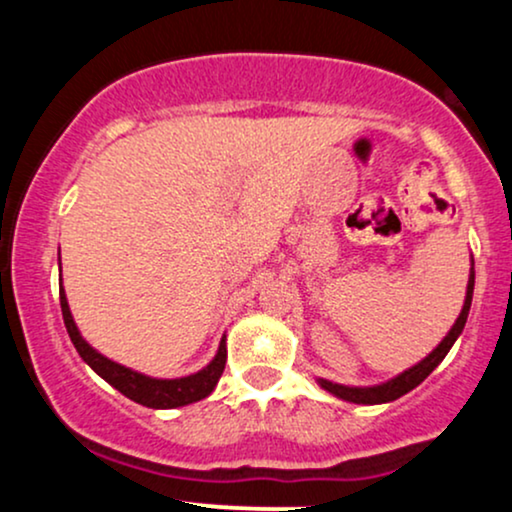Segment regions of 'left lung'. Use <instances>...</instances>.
Returning <instances> with one entry per match:
<instances>
[{"mask_svg": "<svg viewBox=\"0 0 512 512\" xmlns=\"http://www.w3.org/2000/svg\"><path fill=\"white\" fill-rule=\"evenodd\" d=\"M472 293H474V269H472V274H469L467 296H464L462 313L455 320V325H452L448 337H445L443 342H440L436 349H433L431 354L424 358V361L416 363L414 368L404 370L402 375L392 378L390 383L375 385V387H346V385L330 383V380H320V385L325 387L327 392H332V395H337L339 399H346V402H354V404H383V402H392V399L407 395V392L414 390L416 385L424 383L428 375L433 373V368H436L438 363L445 358V354H448V351L452 349L455 339L462 334L464 322H467V315H469V305H472Z\"/></svg>", "mask_w": 512, "mask_h": 512, "instance_id": "1", "label": "left lung"}]
</instances>
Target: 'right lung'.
I'll return each instance as SVG.
<instances>
[{"label": "right lung", "instance_id": "obj_1", "mask_svg": "<svg viewBox=\"0 0 512 512\" xmlns=\"http://www.w3.org/2000/svg\"><path fill=\"white\" fill-rule=\"evenodd\" d=\"M60 305H62V317H64V327H67L69 337L79 351V356L96 370L98 375L120 390L122 395L134 399V402L144 404V407L151 409H175V407H185V404L199 402L207 395H211L216 383H219L223 368H226V342L221 339L219 344V354L214 356V361L209 363L207 368H202L195 375H187V378H178V380H156L149 378V375L137 373V370H129L120 363L110 361L98 354L96 349H91L84 339H81L79 330H76L72 313H69L67 305V296H64V289H60Z\"/></svg>", "mask_w": 512, "mask_h": 512}]
</instances>
